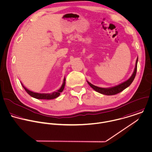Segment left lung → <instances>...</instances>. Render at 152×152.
Instances as JSON below:
<instances>
[{"label": "left lung", "mask_w": 152, "mask_h": 152, "mask_svg": "<svg viewBox=\"0 0 152 152\" xmlns=\"http://www.w3.org/2000/svg\"><path fill=\"white\" fill-rule=\"evenodd\" d=\"M137 62H138V58L137 59L136 61V64H135V69L134 71V72L132 74V75H131V77L126 81L115 86V87H113L112 88H101V87H97L96 86L93 85L92 84H91L90 83H89L88 81H87L88 84L90 85V86L93 88L95 91H97L98 93H100L101 94H105V95H108V96H110V95H115L116 94H118L120 92H121L122 91H123L124 89H125L126 88H127L128 86H130V84L132 83L133 80L135 78V77L136 75V72H137Z\"/></svg>", "instance_id": "left-lung-1"}]
</instances>
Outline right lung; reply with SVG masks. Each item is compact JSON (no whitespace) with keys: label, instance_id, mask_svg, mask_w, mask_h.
Wrapping results in <instances>:
<instances>
[{"label":"right lung","instance_id":"1","mask_svg":"<svg viewBox=\"0 0 152 152\" xmlns=\"http://www.w3.org/2000/svg\"><path fill=\"white\" fill-rule=\"evenodd\" d=\"M65 85V78H64V83H63L61 88L59 90H58L57 91H55V92H53V93H50V94H45V93L42 94V93H34V92L28 90V89H27L25 87L23 86V87L24 88L26 92L29 95H30L31 97H33L34 98H36V99H37L50 100V99H55V98L58 97L60 95V93L64 89Z\"/></svg>","mask_w":152,"mask_h":152}]
</instances>
